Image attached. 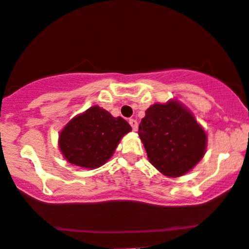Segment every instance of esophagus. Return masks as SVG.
<instances>
[{
	"label": "esophagus",
	"instance_id": "1",
	"mask_svg": "<svg viewBox=\"0 0 249 249\" xmlns=\"http://www.w3.org/2000/svg\"><path fill=\"white\" fill-rule=\"evenodd\" d=\"M129 123H130L131 127H132V130H133V131H137V127H138L137 120H136V119H130Z\"/></svg>",
	"mask_w": 249,
	"mask_h": 249
}]
</instances>
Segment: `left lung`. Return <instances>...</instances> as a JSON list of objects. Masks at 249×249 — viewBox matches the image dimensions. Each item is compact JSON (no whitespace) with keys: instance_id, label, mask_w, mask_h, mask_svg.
<instances>
[{"instance_id":"1","label":"left lung","mask_w":249,"mask_h":249,"mask_svg":"<svg viewBox=\"0 0 249 249\" xmlns=\"http://www.w3.org/2000/svg\"><path fill=\"white\" fill-rule=\"evenodd\" d=\"M138 135L150 163L168 177L187 174L206 152V132L176 100L150 106L139 124Z\"/></svg>"}]
</instances>
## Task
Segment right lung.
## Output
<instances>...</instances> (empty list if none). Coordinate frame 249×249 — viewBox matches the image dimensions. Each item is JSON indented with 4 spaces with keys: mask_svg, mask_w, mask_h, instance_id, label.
<instances>
[{
    "mask_svg": "<svg viewBox=\"0 0 249 249\" xmlns=\"http://www.w3.org/2000/svg\"><path fill=\"white\" fill-rule=\"evenodd\" d=\"M130 131V124L122 117L114 118L99 106H92L60 132V151L71 164L99 168L110 160L120 139Z\"/></svg>",
    "mask_w": 249,
    "mask_h": 249,
    "instance_id": "add662e5",
    "label": "right lung"
}]
</instances>
